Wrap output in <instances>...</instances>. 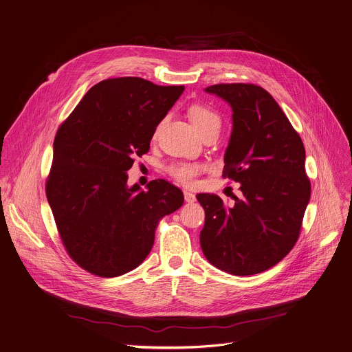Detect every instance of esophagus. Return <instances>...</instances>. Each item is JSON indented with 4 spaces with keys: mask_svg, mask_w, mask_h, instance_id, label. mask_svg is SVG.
<instances>
[{
    "mask_svg": "<svg viewBox=\"0 0 352 352\" xmlns=\"http://www.w3.org/2000/svg\"><path fill=\"white\" fill-rule=\"evenodd\" d=\"M184 197H185V201L188 203H193L196 200V196L188 190H184Z\"/></svg>",
    "mask_w": 352,
    "mask_h": 352,
    "instance_id": "obj_1",
    "label": "esophagus"
}]
</instances>
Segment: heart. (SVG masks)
I'll use <instances>...</instances> for the list:
<instances>
[{
    "label": "heart",
    "instance_id": "b5f03b06",
    "mask_svg": "<svg viewBox=\"0 0 352 352\" xmlns=\"http://www.w3.org/2000/svg\"><path fill=\"white\" fill-rule=\"evenodd\" d=\"M189 119L195 126L196 131L203 137L208 133H219L221 129V116L207 104H192L188 109ZM159 134V129L155 131L153 138L156 140ZM204 170V166L200 163H190V162H173L166 167V171L170 177L178 181L182 185H192L196 177Z\"/></svg>",
    "mask_w": 352,
    "mask_h": 352
}]
</instances>
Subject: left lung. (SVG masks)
Masks as SVG:
<instances>
[{
    "instance_id": "8db88e82",
    "label": "left lung",
    "mask_w": 352,
    "mask_h": 352,
    "mask_svg": "<svg viewBox=\"0 0 352 352\" xmlns=\"http://www.w3.org/2000/svg\"><path fill=\"white\" fill-rule=\"evenodd\" d=\"M232 107V134L223 178L241 184V197L225 206L199 193L206 219L200 246L210 264L232 275L260 274L296 245L311 197L305 149L272 95L254 84H215L204 89Z\"/></svg>"
}]
</instances>
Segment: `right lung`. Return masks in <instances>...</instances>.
Segmentation results:
<instances>
[{"instance_id":"right-lung-1","label":"right lung","mask_w":352,"mask_h":352,"mask_svg":"<svg viewBox=\"0 0 352 352\" xmlns=\"http://www.w3.org/2000/svg\"><path fill=\"white\" fill-rule=\"evenodd\" d=\"M184 89L107 78L60 124L47 199L67 254L89 274L114 278L135 270L153 248L159 221L184 204L181 189L166 179L151 181L146 190L127 185L134 159L148 153Z\"/></svg>"}]
</instances>
